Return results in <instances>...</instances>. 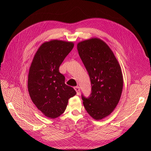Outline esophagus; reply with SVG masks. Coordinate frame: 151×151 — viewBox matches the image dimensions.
Instances as JSON below:
<instances>
[{"label": "esophagus", "instance_id": "1", "mask_svg": "<svg viewBox=\"0 0 151 151\" xmlns=\"http://www.w3.org/2000/svg\"><path fill=\"white\" fill-rule=\"evenodd\" d=\"M74 89L76 90V91L77 92V94L79 95L80 94V88L79 86H76L74 87Z\"/></svg>", "mask_w": 151, "mask_h": 151}]
</instances>
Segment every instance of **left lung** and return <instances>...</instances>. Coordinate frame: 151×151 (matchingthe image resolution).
Here are the masks:
<instances>
[{
	"instance_id": "1",
	"label": "left lung",
	"mask_w": 151,
	"mask_h": 151,
	"mask_svg": "<svg viewBox=\"0 0 151 151\" xmlns=\"http://www.w3.org/2000/svg\"><path fill=\"white\" fill-rule=\"evenodd\" d=\"M91 84L88 98L82 94L86 110L94 119L106 117L116 106L123 89V75L115 55L106 43L91 38L77 44Z\"/></svg>"
}]
</instances>
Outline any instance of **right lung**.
I'll list each match as a JSON object with an SVG mask.
<instances>
[{
    "label": "right lung",
    "mask_w": 151,
    "mask_h": 151,
    "mask_svg": "<svg viewBox=\"0 0 151 151\" xmlns=\"http://www.w3.org/2000/svg\"><path fill=\"white\" fill-rule=\"evenodd\" d=\"M72 42L54 40L43 43L29 68L28 88L32 101L44 115L55 118L65 111L76 91L65 84L59 67L74 47Z\"/></svg>",
    "instance_id": "right-lung-1"
}]
</instances>
